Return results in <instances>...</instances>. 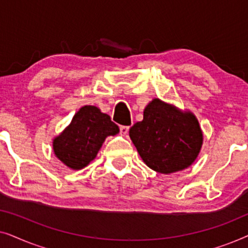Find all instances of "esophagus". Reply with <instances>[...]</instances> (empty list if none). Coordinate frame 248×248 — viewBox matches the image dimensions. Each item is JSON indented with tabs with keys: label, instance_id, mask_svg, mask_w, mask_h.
Here are the masks:
<instances>
[{
	"label": "esophagus",
	"instance_id": "1",
	"mask_svg": "<svg viewBox=\"0 0 248 248\" xmlns=\"http://www.w3.org/2000/svg\"><path fill=\"white\" fill-rule=\"evenodd\" d=\"M128 128H130V126H125V125H122V126L120 127V132H121V134H123V135L127 134Z\"/></svg>",
	"mask_w": 248,
	"mask_h": 248
}]
</instances>
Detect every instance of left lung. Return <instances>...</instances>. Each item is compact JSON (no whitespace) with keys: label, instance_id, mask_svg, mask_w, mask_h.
Wrapping results in <instances>:
<instances>
[{"label":"left lung","instance_id":"1","mask_svg":"<svg viewBox=\"0 0 248 248\" xmlns=\"http://www.w3.org/2000/svg\"><path fill=\"white\" fill-rule=\"evenodd\" d=\"M130 138L145 165L161 174L192 165L203 140L194 115L182 113L159 99L145 107L143 120L130 128Z\"/></svg>","mask_w":248,"mask_h":248}]
</instances>
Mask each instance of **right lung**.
Instances as JSON below:
<instances>
[{
	"mask_svg": "<svg viewBox=\"0 0 248 248\" xmlns=\"http://www.w3.org/2000/svg\"><path fill=\"white\" fill-rule=\"evenodd\" d=\"M118 132L120 128L107 114L94 106H84L54 140V152L67 167L82 169L96 158L105 139Z\"/></svg>",
	"mask_w": 248,
	"mask_h": 248,
	"instance_id": "1",
	"label": "right lung"
}]
</instances>
